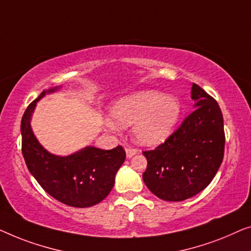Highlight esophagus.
I'll return each mask as SVG.
<instances>
[{"instance_id": "esophagus-1", "label": "esophagus", "mask_w": 251, "mask_h": 251, "mask_svg": "<svg viewBox=\"0 0 251 251\" xmlns=\"http://www.w3.org/2000/svg\"><path fill=\"white\" fill-rule=\"evenodd\" d=\"M126 157L127 159H130V158L134 157L136 154V151L134 149H130V148H126Z\"/></svg>"}]
</instances>
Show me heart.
<instances>
[{
	"mask_svg": "<svg viewBox=\"0 0 251 251\" xmlns=\"http://www.w3.org/2000/svg\"><path fill=\"white\" fill-rule=\"evenodd\" d=\"M182 116L181 101L162 92L144 90L126 95L112 104L107 125L132 127V135L137 144L156 147L164 143L174 133Z\"/></svg>",
	"mask_w": 251,
	"mask_h": 251,
	"instance_id": "heart-1",
	"label": "heart"
}]
</instances>
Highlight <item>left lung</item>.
<instances>
[{
	"label": "left lung",
	"instance_id": "1",
	"mask_svg": "<svg viewBox=\"0 0 251 251\" xmlns=\"http://www.w3.org/2000/svg\"><path fill=\"white\" fill-rule=\"evenodd\" d=\"M193 111L154 150L144 151L148 160L143 181L165 201H183L209 185L224 157V123L220 105L193 83Z\"/></svg>",
	"mask_w": 251,
	"mask_h": 251
}]
</instances>
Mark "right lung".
I'll return each mask as SVG.
<instances>
[{
    "label": "right lung",
    "mask_w": 251,
    "mask_h": 251,
    "mask_svg": "<svg viewBox=\"0 0 251 251\" xmlns=\"http://www.w3.org/2000/svg\"><path fill=\"white\" fill-rule=\"evenodd\" d=\"M61 89L44 90L28 105L20 126L23 154L28 171L51 197L72 207H92L110 193L126 153L121 146L112 150L86 146L68 156H58L45 149L33 132L31 117L41 99Z\"/></svg>",
    "instance_id": "obj_1"
}]
</instances>
